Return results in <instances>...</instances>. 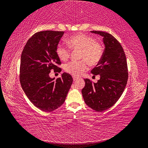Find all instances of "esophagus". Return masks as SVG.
<instances>
[{"label":"esophagus","instance_id":"esophagus-1","mask_svg":"<svg viewBox=\"0 0 148 148\" xmlns=\"http://www.w3.org/2000/svg\"><path fill=\"white\" fill-rule=\"evenodd\" d=\"M78 79V77H73V81H76V80H77Z\"/></svg>","mask_w":148,"mask_h":148}]
</instances>
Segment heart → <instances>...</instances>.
I'll return each instance as SVG.
<instances>
[{"instance_id": "obj_1", "label": "heart", "mask_w": 148, "mask_h": 148, "mask_svg": "<svg viewBox=\"0 0 148 148\" xmlns=\"http://www.w3.org/2000/svg\"><path fill=\"white\" fill-rule=\"evenodd\" d=\"M69 47L73 50H79V61H72L65 66V70L75 77H79L88 68V63L95 66L99 64L103 56L101 44L93 38L83 34H77L70 37L68 41ZM58 57L62 61H66L70 56V50L62 44L56 48Z\"/></svg>"}]
</instances>
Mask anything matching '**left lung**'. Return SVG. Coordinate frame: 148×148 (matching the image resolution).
<instances>
[{"label": "left lung", "mask_w": 148, "mask_h": 148, "mask_svg": "<svg viewBox=\"0 0 148 148\" xmlns=\"http://www.w3.org/2000/svg\"><path fill=\"white\" fill-rule=\"evenodd\" d=\"M91 32L103 37L105 49L101 61L91 70L93 75H99L100 79L95 83L84 79L82 92L88 106L102 112L113 106L122 96L128 77L127 62L122 46L112 35L103 31Z\"/></svg>", "instance_id": "8db88e82"}]
</instances>
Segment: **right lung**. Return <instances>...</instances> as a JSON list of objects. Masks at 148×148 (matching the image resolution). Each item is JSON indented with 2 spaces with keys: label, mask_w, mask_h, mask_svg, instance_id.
Here are the masks:
<instances>
[{
  "label": "right lung",
  "mask_w": 148,
  "mask_h": 148,
  "mask_svg": "<svg viewBox=\"0 0 148 148\" xmlns=\"http://www.w3.org/2000/svg\"><path fill=\"white\" fill-rule=\"evenodd\" d=\"M64 31H44L28 39L21 56L20 80L26 96L40 110L52 112L64 104L73 83L71 76L51 78V70L60 68L56 48Z\"/></svg>",
  "instance_id": "add662e5"
}]
</instances>
